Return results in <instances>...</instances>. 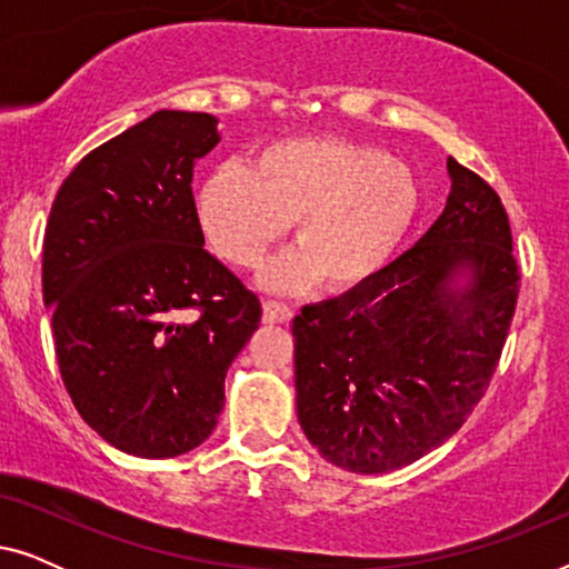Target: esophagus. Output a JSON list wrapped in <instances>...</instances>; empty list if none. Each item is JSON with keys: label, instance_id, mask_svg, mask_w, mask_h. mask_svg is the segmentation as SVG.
<instances>
[{"label": "esophagus", "instance_id": "34e87169", "mask_svg": "<svg viewBox=\"0 0 569 569\" xmlns=\"http://www.w3.org/2000/svg\"><path fill=\"white\" fill-rule=\"evenodd\" d=\"M263 321L267 323H290L292 321V308L284 302L267 300L263 302Z\"/></svg>", "mask_w": 569, "mask_h": 569}]
</instances>
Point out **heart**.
I'll return each instance as SVG.
<instances>
[{"instance_id":"obj_1","label":"heart","mask_w":569,"mask_h":569,"mask_svg":"<svg viewBox=\"0 0 569 569\" xmlns=\"http://www.w3.org/2000/svg\"><path fill=\"white\" fill-rule=\"evenodd\" d=\"M419 209V186L383 147L298 137L263 147L248 168L224 162L197 191V217L222 259L251 269L295 220L298 248L271 259L261 287L298 292L316 277L349 290L386 267Z\"/></svg>"}]
</instances>
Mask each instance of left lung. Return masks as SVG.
<instances>
[{
    "label": "left lung",
    "mask_w": 569,
    "mask_h": 569,
    "mask_svg": "<svg viewBox=\"0 0 569 569\" xmlns=\"http://www.w3.org/2000/svg\"><path fill=\"white\" fill-rule=\"evenodd\" d=\"M430 230L355 290L292 321L298 422L326 461L383 473L453 438L500 360L518 263L500 197L448 158Z\"/></svg>",
    "instance_id": "1"
}]
</instances>
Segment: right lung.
Masks as SVG:
<instances>
[{"label":"right lung","instance_id":"1","mask_svg":"<svg viewBox=\"0 0 569 569\" xmlns=\"http://www.w3.org/2000/svg\"><path fill=\"white\" fill-rule=\"evenodd\" d=\"M217 123L154 111L82 158L49 214L43 302L61 380L129 456L173 458L212 435L224 376L261 321L259 298L204 251L193 204Z\"/></svg>","mask_w":569,"mask_h":569}]
</instances>
